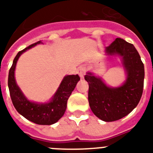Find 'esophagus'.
I'll list each match as a JSON object with an SVG mask.
<instances>
[{"instance_id":"1","label":"esophagus","mask_w":153,"mask_h":153,"mask_svg":"<svg viewBox=\"0 0 153 153\" xmlns=\"http://www.w3.org/2000/svg\"><path fill=\"white\" fill-rule=\"evenodd\" d=\"M77 73L81 78H83L84 77L85 74H86V69H85L84 67H80V68L78 69Z\"/></svg>"}]
</instances>
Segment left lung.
<instances>
[{
    "label": "left lung",
    "mask_w": 153,
    "mask_h": 153,
    "mask_svg": "<svg viewBox=\"0 0 153 153\" xmlns=\"http://www.w3.org/2000/svg\"><path fill=\"white\" fill-rule=\"evenodd\" d=\"M106 52L122 57L127 74L125 83L112 88L91 73H87L84 78L89 83L88 100L93 113L101 120L113 122L127 116L138 105L143 94L145 71L138 51L123 39H116Z\"/></svg>",
    "instance_id": "1"
}]
</instances>
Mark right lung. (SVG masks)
Here are the masks:
<instances>
[{"instance_id": "add662e5", "label": "right lung", "mask_w": 153, "mask_h": 153, "mask_svg": "<svg viewBox=\"0 0 153 153\" xmlns=\"http://www.w3.org/2000/svg\"><path fill=\"white\" fill-rule=\"evenodd\" d=\"M40 43L41 41L36 42L23 51H19L9 70L8 87L13 106L24 118L38 125H52L63 116L67 109V100L80 78L77 74L64 76L59 88L49 102L38 103L28 100L17 85L14 78V70L18 58L23 53Z\"/></svg>"}]
</instances>
